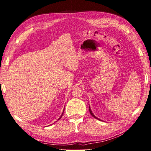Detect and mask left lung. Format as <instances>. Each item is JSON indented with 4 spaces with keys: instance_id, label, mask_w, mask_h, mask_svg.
Masks as SVG:
<instances>
[{
    "instance_id": "left-lung-1",
    "label": "left lung",
    "mask_w": 151,
    "mask_h": 151,
    "mask_svg": "<svg viewBox=\"0 0 151 151\" xmlns=\"http://www.w3.org/2000/svg\"><path fill=\"white\" fill-rule=\"evenodd\" d=\"M89 112H90V113H91V115H92L94 118H96V119H98V120H99L98 119V118L96 117V116L95 115H93V112H92V111H91V108H90V106H89Z\"/></svg>"
}]
</instances>
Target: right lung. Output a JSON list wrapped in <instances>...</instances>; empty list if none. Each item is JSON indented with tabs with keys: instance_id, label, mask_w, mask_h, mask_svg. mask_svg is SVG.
<instances>
[{
	"instance_id": "1",
	"label": "right lung",
	"mask_w": 151,
	"mask_h": 151,
	"mask_svg": "<svg viewBox=\"0 0 151 151\" xmlns=\"http://www.w3.org/2000/svg\"><path fill=\"white\" fill-rule=\"evenodd\" d=\"M63 111H64V110H63ZM63 113L62 114V115H61V116H60V118H58V120H59V119H60V118H61V117L62 116V115H63Z\"/></svg>"
}]
</instances>
